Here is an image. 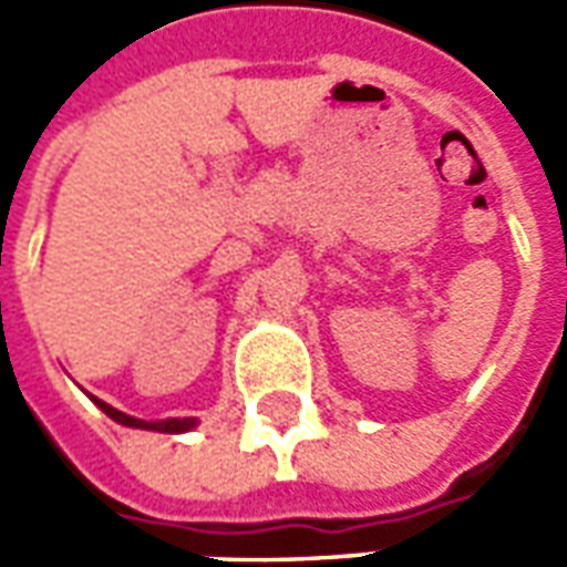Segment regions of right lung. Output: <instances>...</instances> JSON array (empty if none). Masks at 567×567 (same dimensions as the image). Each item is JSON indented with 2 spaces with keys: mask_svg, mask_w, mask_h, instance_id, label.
Returning a JSON list of instances; mask_svg holds the SVG:
<instances>
[{
  "mask_svg": "<svg viewBox=\"0 0 567 567\" xmlns=\"http://www.w3.org/2000/svg\"><path fill=\"white\" fill-rule=\"evenodd\" d=\"M96 406L103 410L105 416L115 419L121 425H130V427H148V431H163V434H178V431H190V427L197 425L194 419H166V422H142V419H133L127 413H121L115 406L103 404V401H96Z\"/></svg>",
  "mask_w": 567,
  "mask_h": 567,
  "instance_id": "obj_1",
  "label": "right lung"
}]
</instances>
